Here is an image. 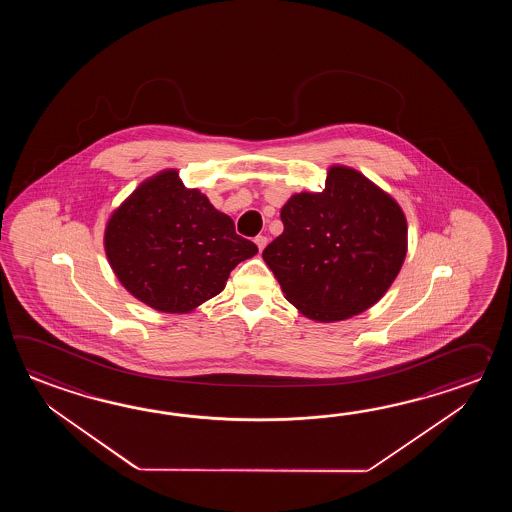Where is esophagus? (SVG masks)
<instances>
[{
	"mask_svg": "<svg viewBox=\"0 0 512 512\" xmlns=\"http://www.w3.org/2000/svg\"><path fill=\"white\" fill-rule=\"evenodd\" d=\"M254 243L258 245V249H260V251H263V249H265V245L269 243V238L260 234V236H256V238H254Z\"/></svg>",
	"mask_w": 512,
	"mask_h": 512,
	"instance_id": "esophagus-1",
	"label": "esophagus"
}]
</instances>
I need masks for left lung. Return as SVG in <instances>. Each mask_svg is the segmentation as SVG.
<instances>
[{
	"label": "left lung",
	"instance_id": "1",
	"mask_svg": "<svg viewBox=\"0 0 512 512\" xmlns=\"http://www.w3.org/2000/svg\"><path fill=\"white\" fill-rule=\"evenodd\" d=\"M280 218L283 232L265 247L263 260L285 298L316 322L370 309L403 267V210L348 166H331L322 192L294 194Z\"/></svg>",
	"mask_w": 512,
	"mask_h": 512
}]
</instances>
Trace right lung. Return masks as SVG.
I'll use <instances>...</instances> for the list:
<instances>
[{
	"instance_id": "obj_1",
	"label": "right lung",
	"mask_w": 512,
	"mask_h": 512,
	"mask_svg": "<svg viewBox=\"0 0 512 512\" xmlns=\"http://www.w3.org/2000/svg\"><path fill=\"white\" fill-rule=\"evenodd\" d=\"M104 247L119 282L163 313H190L225 289L258 247L175 170L146 179L108 221Z\"/></svg>"
}]
</instances>
